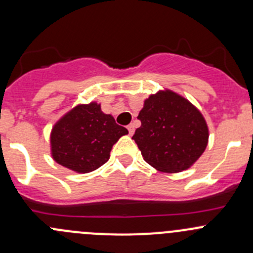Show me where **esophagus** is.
<instances>
[{
    "label": "esophagus",
    "mask_w": 253,
    "mask_h": 253,
    "mask_svg": "<svg viewBox=\"0 0 253 253\" xmlns=\"http://www.w3.org/2000/svg\"><path fill=\"white\" fill-rule=\"evenodd\" d=\"M127 129H128V133L132 136V134L134 133V125L133 124L128 125V126H127Z\"/></svg>",
    "instance_id": "obj_1"
}]
</instances>
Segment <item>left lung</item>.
I'll return each instance as SVG.
<instances>
[{
    "label": "left lung",
    "mask_w": 253,
    "mask_h": 253,
    "mask_svg": "<svg viewBox=\"0 0 253 253\" xmlns=\"http://www.w3.org/2000/svg\"><path fill=\"white\" fill-rule=\"evenodd\" d=\"M141 127L132 139L154 169L180 172L192 167L208 144V126L196 106L171 90H160L144 101Z\"/></svg>",
    "instance_id": "left-lung-1"
}]
</instances>
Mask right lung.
Here are the masks:
<instances>
[{"label":"right lung","instance_id":"right-lung-1","mask_svg":"<svg viewBox=\"0 0 253 253\" xmlns=\"http://www.w3.org/2000/svg\"><path fill=\"white\" fill-rule=\"evenodd\" d=\"M127 133L111 115L101 111L100 104L77 105L52 127L51 154L62 167L85 174L105 164L112 145Z\"/></svg>","mask_w":253,"mask_h":253}]
</instances>
